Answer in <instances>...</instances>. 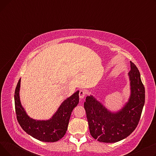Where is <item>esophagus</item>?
Instances as JSON below:
<instances>
[{
  "label": "esophagus",
  "instance_id": "1",
  "mask_svg": "<svg viewBox=\"0 0 156 156\" xmlns=\"http://www.w3.org/2000/svg\"><path fill=\"white\" fill-rule=\"evenodd\" d=\"M86 95V92L84 90H81L79 92V97L80 99H83V98Z\"/></svg>",
  "mask_w": 156,
  "mask_h": 156
}]
</instances>
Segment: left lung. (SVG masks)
<instances>
[{"instance_id":"8db88e82","label":"left lung","mask_w":156,"mask_h":156,"mask_svg":"<svg viewBox=\"0 0 156 156\" xmlns=\"http://www.w3.org/2000/svg\"><path fill=\"white\" fill-rule=\"evenodd\" d=\"M128 73L131 94L128 102L120 111L111 112L92 96H87L84 103L90 133L98 141L114 143L128 136L136 128L145 103V87L140 74L130 61Z\"/></svg>"}]
</instances>
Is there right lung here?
Wrapping results in <instances>:
<instances>
[{
  "label": "right lung",
  "instance_id": "right-lung-1",
  "mask_svg": "<svg viewBox=\"0 0 156 156\" xmlns=\"http://www.w3.org/2000/svg\"><path fill=\"white\" fill-rule=\"evenodd\" d=\"M21 79L14 92L16 117L24 132L40 141L54 142L62 138L66 132L71 112L79 102V91L73 94L60 105L53 116L48 120H35L30 118L22 107L20 99Z\"/></svg>",
  "mask_w": 156,
  "mask_h": 156
}]
</instances>
